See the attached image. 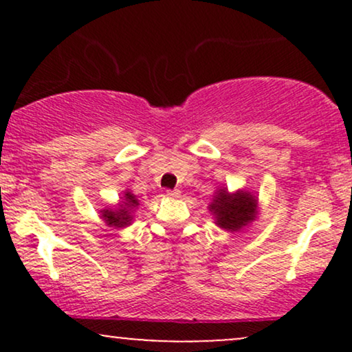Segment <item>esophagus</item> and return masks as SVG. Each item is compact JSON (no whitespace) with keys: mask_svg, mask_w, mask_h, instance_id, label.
I'll list each match as a JSON object with an SVG mask.
<instances>
[{"mask_svg":"<svg viewBox=\"0 0 352 352\" xmlns=\"http://www.w3.org/2000/svg\"><path fill=\"white\" fill-rule=\"evenodd\" d=\"M167 197H172V199H177L180 197V190H167Z\"/></svg>","mask_w":352,"mask_h":352,"instance_id":"esophagus-1","label":"esophagus"}]
</instances>
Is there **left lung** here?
I'll list each match as a JSON object with an SVG mask.
<instances>
[{
    "label": "left lung",
    "mask_w": 352,
    "mask_h": 352,
    "mask_svg": "<svg viewBox=\"0 0 352 352\" xmlns=\"http://www.w3.org/2000/svg\"><path fill=\"white\" fill-rule=\"evenodd\" d=\"M208 210L215 217V223L228 232H240L252 223L258 212V199L246 190L230 193L227 188H218Z\"/></svg>",
    "instance_id": "left-lung-1"
}]
</instances>
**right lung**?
<instances>
[{
    "mask_svg": "<svg viewBox=\"0 0 352 352\" xmlns=\"http://www.w3.org/2000/svg\"><path fill=\"white\" fill-rule=\"evenodd\" d=\"M139 207V200L132 192H125L122 197V201L117 208H104L100 210L102 213V220L106 221L109 227L124 228L131 225L132 221V210Z\"/></svg>",
    "mask_w": 352,
    "mask_h": 352,
    "instance_id": "obj_1",
    "label": "right lung"
}]
</instances>
